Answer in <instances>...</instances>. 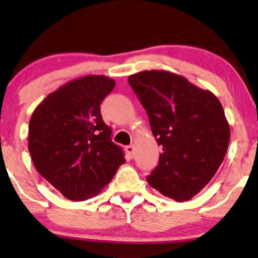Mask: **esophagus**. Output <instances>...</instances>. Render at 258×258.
<instances>
[{
	"label": "esophagus",
	"instance_id": "obj_1",
	"mask_svg": "<svg viewBox=\"0 0 258 258\" xmlns=\"http://www.w3.org/2000/svg\"><path fill=\"white\" fill-rule=\"evenodd\" d=\"M125 150H126V154H128V156L130 159L134 158V153H135V149H134V146L130 145V146H126L125 147Z\"/></svg>",
	"mask_w": 258,
	"mask_h": 258
}]
</instances>
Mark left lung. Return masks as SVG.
<instances>
[{"label": "left lung", "instance_id": "obj_1", "mask_svg": "<svg viewBox=\"0 0 258 258\" xmlns=\"http://www.w3.org/2000/svg\"><path fill=\"white\" fill-rule=\"evenodd\" d=\"M128 82L162 147L147 181L178 203L192 199L213 178L229 147L230 126L219 99L163 70L135 73Z\"/></svg>", "mask_w": 258, "mask_h": 258}]
</instances>
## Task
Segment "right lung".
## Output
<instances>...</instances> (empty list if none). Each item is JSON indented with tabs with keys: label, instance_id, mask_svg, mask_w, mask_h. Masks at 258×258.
<instances>
[{
	"label": "right lung",
	"instance_id": "add662e5",
	"mask_svg": "<svg viewBox=\"0 0 258 258\" xmlns=\"http://www.w3.org/2000/svg\"><path fill=\"white\" fill-rule=\"evenodd\" d=\"M115 84L105 76L73 79L49 93L29 119L28 149L36 170L73 202L98 195L125 162L99 108Z\"/></svg>",
	"mask_w": 258,
	"mask_h": 258
}]
</instances>
